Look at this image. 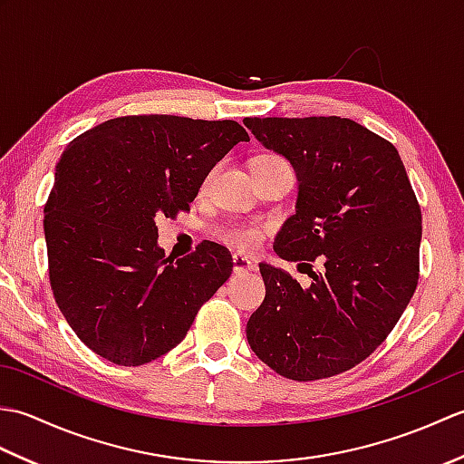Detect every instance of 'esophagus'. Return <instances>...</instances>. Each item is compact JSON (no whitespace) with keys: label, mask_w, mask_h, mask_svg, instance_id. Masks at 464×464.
<instances>
[{"label":"esophagus","mask_w":464,"mask_h":464,"mask_svg":"<svg viewBox=\"0 0 464 464\" xmlns=\"http://www.w3.org/2000/svg\"><path fill=\"white\" fill-rule=\"evenodd\" d=\"M253 269H255L253 263L247 257H243V255H233V273L235 275L251 273Z\"/></svg>","instance_id":"34e87169"}]
</instances>
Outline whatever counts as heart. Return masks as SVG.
I'll use <instances>...</instances> for the list:
<instances>
[{
  "label": "heart",
  "instance_id": "obj_1",
  "mask_svg": "<svg viewBox=\"0 0 464 464\" xmlns=\"http://www.w3.org/2000/svg\"><path fill=\"white\" fill-rule=\"evenodd\" d=\"M259 160H279L275 155H261ZM257 160V161H259ZM217 237L225 241L227 245H231L235 249L241 251H251L257 247L263 239V229L257 225H245V223H233V225H225L217 229Z\"/></svg>",
  "mask_w": 464,
  "mask_h": 464
}]
</instances>
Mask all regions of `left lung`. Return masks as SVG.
Listing matches in <instances>:
<instances>
[{
	"label": "left lung",
	"instance_id": "obj_1",
	"mask_svg": "<svg viewBox=\"0 0 464 464\" xmlns=\"http://www.w3.org/2000/svg\"><path fill=\"white\" fill-rule=\"evenodd\" d=\"M299 177L297 213L275 241L309 287L259 265L265 301L247 323L253 353L293 381L353 369L387 339L419 283L422 215L397 147L347 117H245ZM314 264L317 270H313Z\"/></svg>",
	"mask_w": 464,
	"mask_h": 464
}]
</instances>
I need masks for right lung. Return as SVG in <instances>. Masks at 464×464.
I'll list each match as a JSON object with an SVG mask.
<instances>
[{
	"label": "right lung",
	"instance_id": "add662e5",
	"mask_svg": "<svg viewBox=\"0 0 464 464\" xmlns=\"http://www.w3.org/2000/svg\"><path fill=\"white\" fill-rule=\"evenodd\" d=\"M239 141L249 133L231 120L125 115L67 145L44 209L49 283L69 327L100 357L123 367L161 357L231 277V253L211 241L165 257L155 219L189 211Z\"/></svg>",
	"mask_w": 464,
	"mask_h": 464
}]
</instances>
